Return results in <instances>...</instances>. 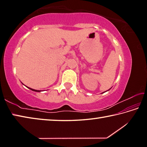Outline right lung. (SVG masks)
Here are the masks:
<instances>
[{
  "label": "right lung",
  "instance_id": "add662e5",
  "mask_svg": "<svg viewBox=\"0 0 147 147\" xmlns=\"http://www.w3.org/2000/svg\"><path fill=\"white\" fill-rule=\"evenodd\" d=\"M29 88V89H30L31 90H32V91H36V92H40V91H39V90H36V89H32V88Z\"/></svg>",
  "mask_w": 147,
  "mask_h": 147
}]
</instances>
